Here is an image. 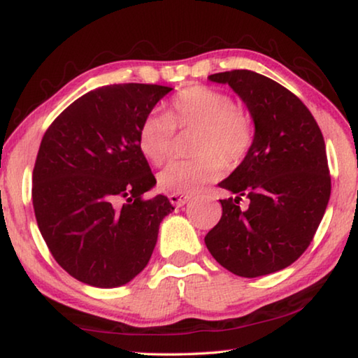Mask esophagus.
I'll return each instance as SVG.
<instances>
[{
    "instance_id": "obj_1",
    "label": "esophagus",
    "mask_w": 358,
    "mask_h": 358,
    "mask_svg": "<svg viewBox=\"0 0 358 358\" xmlns=\"http://www.w3.org/2000/svg\"><path fill=\"white\" fill-rule=\"evenodd\" d=\"M189 196H183V194H169V201L175 207H183V205L189 201Z\"/></svg>"
}]
</instances>
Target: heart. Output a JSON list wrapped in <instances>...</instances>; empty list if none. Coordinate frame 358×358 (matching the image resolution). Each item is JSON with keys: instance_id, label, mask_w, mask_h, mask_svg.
I'll list each match as a JSON object with an SVG mask.
<instances>
[{"instance_id": "1", "label": "heart", "mask_w": 358, "mask_h": 358, "mask_svg": "<svg viewBox=\"0 0 358 358\" xmlns=\"http://www.w3.org/2000/svg\"><path fill=\"white\" fill-rule=\"evenodd\" d=\"M175 129L197 132L196 159H175L157 175V185L171 194H194L221 177L224 164L237 167L251 153V120L227 93L207 85H191L175 94L167 115L150 113L138 128V150L151 164L171 157Z\"/></svg>"}]
</instances>
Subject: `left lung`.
Returning a JSON list of instances; mask_svg holds the SVG:
<instances>
[{"label":"left lung","instance_id":"obj_1","mask_svg":"<svg viewBox=\"0 0 358 358\" xmlns=\"http://www.w3.org/2000/svg\"><path fill=\"white\" fill-rule=\"evenodd\" d=\"M208 78L229 83L245 101L256 132L251 153L220 183L234 197L220 201L222 216L205 245L234 275L275 273L306 251L329 203L324 136L308 107L268 77L234 69Z\"/></svg>","mask_w":358,"mask_h":358}]
</instances>
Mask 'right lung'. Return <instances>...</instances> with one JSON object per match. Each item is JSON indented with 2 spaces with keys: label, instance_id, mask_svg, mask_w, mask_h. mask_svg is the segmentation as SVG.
<instances>
[{
  "label": "right lung",
  "instance_id": "right-lung-1",
  "mask_svg": "<svg viewBox=\"0 0 358 358\" xmlns=\"http://www.w3.org/2000/svg\"><path fill=\"white\" fill-rule=\"evenodd\" d=\"M171 87L115 83L72 102L48 126L33 171L38 227L58 265L94 287L129 282L147 266L166 196L138 150V128Z\"/></svg>",
  "mask_w": 358,
  "mask_h": 358
}]
</instances>
